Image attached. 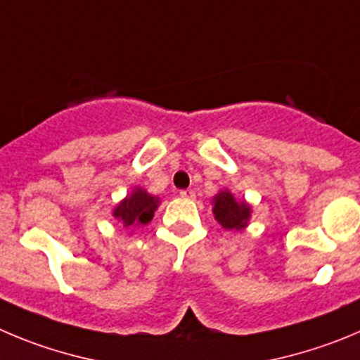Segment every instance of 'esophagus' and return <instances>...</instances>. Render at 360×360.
<instances>
[{
  "label": "esophagus",
  "instance_id": "obj_1",
  "mask_svg": "<svg viewBox=\"0 0 360 360\" xmlns=\"http://www.w3.org/2000/svg\"><path fill=\"white\" fill-rule=\"evenodd\" d=\"M179 195L183 197V199H195V191H193V190H181Z\"/></svg>",
  "mask_w": 360,
  "mask_h": 360
}]
</instances>
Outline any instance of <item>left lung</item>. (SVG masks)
<instances>
[{
	"instance_id": "obj_1",
	"label": "left lung",
	"mask_w": 360,
	"mask_h": 360,
	"mask_svg": "<svg viewBox=\"0 0 360 360\" xmlns=\"http://www.w3.org/2000/svg\"><path fill=\"white\" fill-rule=\"evenodd\" d=\"M213 217L224 231H241L248 226L252 217V206L247 200H236L233 191L224 188L211 199Z\"/></svg>"
}]
</instances>
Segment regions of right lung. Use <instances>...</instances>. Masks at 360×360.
Returning a JSON list of instances; mask_svg holds the SVG:
<instances>
[{
	"instance_id": "1",
	"label": "right lung",
	"mask_w": 360,
	"mask_h": 360,
	"mask_svg": "<svg viewBox=\"0 0 360 360\" xmlns=\"http://www.w3.org/2000/svg\"><path fill=\"white\" fill-rule=\"evenodd\" d=\"M160 206V197L150 195L143 188H133L112 211V217L122 224L126 229L147 226L154 217V211Z\"/></svg>"
}]
</instances>
